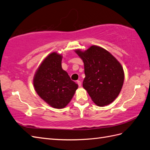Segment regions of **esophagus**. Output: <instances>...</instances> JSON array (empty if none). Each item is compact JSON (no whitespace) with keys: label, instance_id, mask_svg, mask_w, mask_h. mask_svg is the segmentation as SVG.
Instances as JSON below:
<instances>
[{"label":"esophagus","instance_id":"34e87169","mask_svg":"<svg viewBox=\"0 0 150 150\" xmlns=\"http://www.w3.org/2000/svg\"><path fill=\"white\" fill-rule=\"evenodd\" d=\"M76 83H77V84L79 85V87L81 86V81H76Z\"/></svg>","mask_w":150,"mask_h":150}]
</instances>
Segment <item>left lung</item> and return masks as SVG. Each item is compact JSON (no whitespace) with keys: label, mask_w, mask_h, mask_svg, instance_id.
Returning a JSON list of instances; mask_svg holds the SVG:
<instances>
[{"label":"left lung","mask_w":150,"mask_h":150,"mask_svg":"<svg viewBox=\"0 0 150 150\" xmlns=\"http://www.w3.org/2000/svg\"><path fill=\"white\" fill-rule=\"evenodd\" d=\"M75 52L84 64V88L96 105L112 103L121 91L124 82L123 67L110 52L96 45Z\"/></svg>","instance_id":"1"}]
</instances>
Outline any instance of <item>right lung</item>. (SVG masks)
<instances>
[{"mask_svg":"<svg viewBox=\"0 0 150 150\" xmlns=\"http://www.w3.org/2000/svg\"><path fill=\"white\" fill-rule=\"evenodd\" d=\"M62 58L56 52L48 55L41 62L33 79L38 95L55 109L67 106L78 88V85L62 69Z\"/></svg>","mask_w":150,"mask_h":150,"instance_id":"1","label":"right lung"}]
</instances>
